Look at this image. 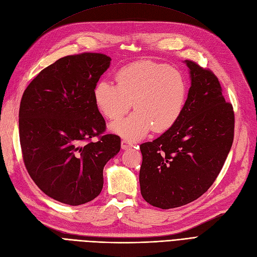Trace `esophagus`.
<instances>
[{
  "mask_svg": "<svg viewBox=\"0 0 257 257\" xmlns=\"http://www.w3.org/2000/svg\"><path fill=\"white\" fill-rule=\"evenodd\" d=\"M134 145L132 144L131 142H128V141H126V139H123V141L121 142V148L123 150H127V149H130V148H132L133 147Z\"/></svg>",
  "mask_w": 257,
  "mask_h": 257,
  "instance_id": "34e87169",
  "label": "esophagus"
}]
</instances>
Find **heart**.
Instances as JSON below:
<instances>
[{"label": "heart", "mask_w": 257, "mask_h": 257, "mask_svg": "<svg viewBox=\"0 0 257 257\" xmlns=\"http://www.w3.org/2000/svg\"><path fill=\"white\" fill-rule=\"evenodd\" d=\"M115 82L99 80L93 89L98 111L118 119L132 107L135 111L113 121L109 128L124 138L136 141L153 128L164 132L180 118L188 95L185 79L177 69L152 61H139L121 68Z\"/></svg>", "instance_id": "b5f03b06"}]
</instances>
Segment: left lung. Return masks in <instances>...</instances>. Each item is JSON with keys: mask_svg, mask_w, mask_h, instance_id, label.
<instances>
[{"mask_svg": "<svg viewBox=\"0 0 257 257\" xmlns=\"http://www.w3.org/2000/svg\"><path fill=\"white\" fill-rule=\"evenodd\" d=\"M191 87L180 118L141 145L139 183L150 205L170 209L200 197L220 174L234 141L235 116L216 76L185 60Z\"/></svg>", "mask_w": 257, "mask_h": 257, "instance_id": "obj_1", "label": "left lung"}]
</instances>
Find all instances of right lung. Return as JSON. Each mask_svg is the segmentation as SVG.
I'll return each mask as SVG.
<instances>
[{"label": "right lung", "mask_w": 257, "mask_h": 257, "mask_svg": "<svg viewBox=\"0 0 257 257\" xmlns=\"http://www.w3.org/2000/svg\"><path fill=\"white\" fill-rule=\"evenodd\" d=\"M102 53L61 58L46 67L23 93L19 137L25 165L46 195L79 206L103 189V170L121 148L119 136L103 135L105 120L93 99V89L110 66Z\"/></svg>", "instance_id": "add662e5"}]
</instances>
